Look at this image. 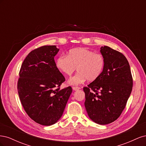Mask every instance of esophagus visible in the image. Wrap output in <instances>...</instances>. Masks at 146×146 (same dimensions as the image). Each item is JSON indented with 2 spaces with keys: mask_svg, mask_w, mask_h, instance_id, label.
Instances as JSON below:
<instances>
[{
  "mask_svg": "<svg viewBox=\"0 0 146 146\" xmlns=\"http://www.w3.org/2000/svg\"><path fill=\"white\" fill-rule=\"evenodd\" d=\"M80 89V88L79 87H77V86H74V87H72V90L74 91H78Z\"/></svg>",
  "mask_w": 146,
  "mask_h": 146,
  "instance_id": "esophagus-1",
  "label": "esophagus"
}]
</instances>
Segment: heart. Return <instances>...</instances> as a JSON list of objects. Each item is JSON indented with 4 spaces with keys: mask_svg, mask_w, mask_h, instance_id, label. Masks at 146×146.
<instances>
[{
    "mask_svg": "<svg viewBox=\"0 0 146 146\" xmlns=\"http://www.w3.org/2000/svg\"><path fill=\"white\" fill-rule=\"evenodd\" d=\"M104 65L102 55L85 48H74L68 56H60L56 60V68L67 76H71L77 68L78 72L68 80L70 85H78L86 80L95 81L100 76Z\"/></svg>",
    "mask_w": 146,
    "mask_h": 146,
    "instance_id": "1",
    "label": "heart"
}]
</instances>
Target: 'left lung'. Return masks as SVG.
Wrapping results in <instances>:
<instances>
[{
  "instance_id": "1",
  "label": "left lung",
  "mask_w": 146,
  "mask_h": 146,
  "mask_svg": "<svg viewBox=\"0 0 146 146\" xmlns=\"http://www.w3.org/2000/svg\"><path fill=\"white\" fill-rule=\"evenodd\" d=\"M105 65L100 76L83 88L85 106L92 121L110 123L120 116L133 87L129 62L122 53L108 46L100 47Z\"/></svg>"
}]
</instances>
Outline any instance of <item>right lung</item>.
<instances>
[{"mask_svg":"<svg viewBox=\"0 0 146 146\" xmlns=\"http://www.w3.org/2000/svg\"><path fill=\"white\" fill-rule=\"evenodd\" d=\"M59 48L44 46L31 52L24 60L19 72L17 91L24 110L39 124H54L62 116L72 93V88L61 90L65 78L54 60Z\"/></svg>","mask_w":146,"mask_h":146,"instance_id":"add662e5","label":"right lung"}]
</instances>
